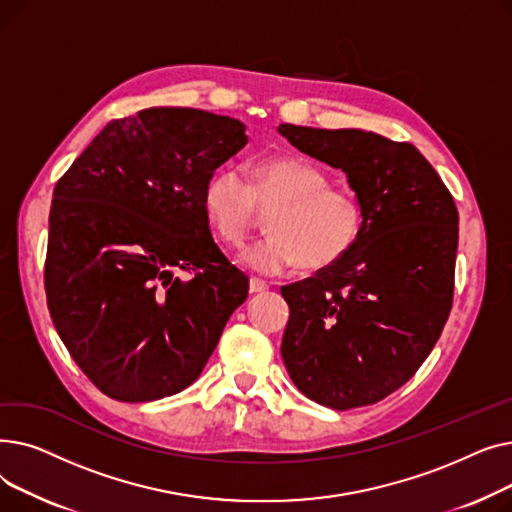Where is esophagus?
Listing matches in <instances>:
<instances>
[{
    "label": "esophagus",
    "mask_w": 512,
    "mask_h": 512,
    "mask_svg": "<svg viewBox=\"0 0 512 512\" xmlns=\"http://www.w3.org/2000/svg\"><path fill=\"white\" fill-rule=\"evenodd\" d=\"M267 288H270V284L263 282V280H259V278H251V282H249V292H251V294L265 292Z\"/></svg>",
    "instance_id": "obj_1"
}]
</instances>
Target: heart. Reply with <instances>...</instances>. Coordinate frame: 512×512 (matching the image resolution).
<instances>
[{
    "instance_id": "1",
    "label": "heart",
    "mask_w": 512,
    "mask_h": 512,
    "mask_svg": "<svg viewBox=\"0 0 512 512\" xmlns=\"http://www.w3.org/2000/svg\"><path fill=\"white\" fill-rule=\"evenodd\" d=\"M203 213L228 247H242L259 211H271L272 236L242 253L251 270L280 276L303 267L326 272L351 253L365 232L367 211L348 188L330 186V176L299 157H272L255 164L249 182L238 172H215L203 188Z\"/></svg>"
}]
</instances>
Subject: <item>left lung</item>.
<instances>
[{
    "label": "left lung",
    "mask_w": 512,
    "mask_h": 512,
    "mask_svg": "<svg viewBox=\"0 0 512 512\" xmlns=\"http://www.w3.org/2000/svg\"><path fill=\"white\" fill-rule=\"evenodd\" d=\"M299 151L340 168L367 226L338 265L282 286V359L307 398L346 411L405 386L452 309L459 211L432 164L375 132L282 124Z\"/></svg>",
    "instance_id": "8db88e82"
}]
</instances>
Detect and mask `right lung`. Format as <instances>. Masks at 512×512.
I'll list each match as a JSON object with an SVG mask.
<instances>
[{"label":"right lung","instance_id":"obj_1","mask_svg":"<svg viewBox=\"0 0 512 512\" xmlns=\"http://www.w3.org/2000/svg\"><path fill=\"white\" fill-rule=\"evenodd\" d=\"M245 145L234 118L151 107L107 122L53 188L49 315L105 396L147 402L191 386L247 301L249 278L215 245L201 203Z\"/></svg>","mask_w":512,"mask_h":512}]
</instances>
